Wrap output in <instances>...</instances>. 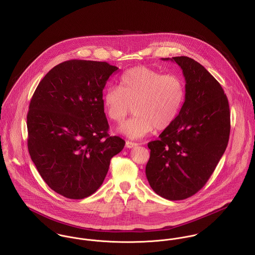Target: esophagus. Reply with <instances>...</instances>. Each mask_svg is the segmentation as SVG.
Instances as JSON below:
<instances>
[{
	"label": "esophagus",
	"instance_id": "esophagus-1",
	"mask_svg": "<svg viewBox=\"0 0 255 255\" xmlns=\"http://www.w3.org/2000/svg\"><path fill=\"white\" fill-rule=\"evenodd\" d=\"M137 145L138 144L135 143V142H131V141H127L126 142V147L127 148H134V147H136Z\"/></svg>",
	"mask_w": 255,
	"mask_h": 255
}]
</instances>
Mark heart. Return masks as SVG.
I'll list each match as a JSON object with an SVG mask.
<instances>
[{
  "instance_id": "heart-1",
  "label": "heart",
  "mask_w": 255,
  "mask_h": 255,
  "mask_svg": "<svg viewBox=\"0 0 255 255\" xmlns=\"http://www.w3.org/2000/svg\"><path fill=\"white\" fill-rule=\"evenodd\" d=\"M185 100V85L177 74H163L146 67L128 70L120 86H109L103 95V106L111 121L121 124L131 106L135 116L119 130L131 139L144 137L155 128L164 130L178 118Z\"/></svg>"
}]
</instances>
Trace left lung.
Listing matches in <instances>:
<instances>
[{"label": "left lung", "mask_w": 255, "mask_h": 255, "mask_svg": "<svg viewBox=\"0 0 255 255\" xmlns=\"http://www.w3.org/2000/svg\"><path fill=\"white\" fill-rule=\"evenodd\" d=\"M176 62L185 78V100L174 124L150 141L146 178L152 189L169 200H182L200 190L223 156L230 136L229 102L221 84L188 57Z\"/></svg>", "instance_id": "8db88e82"}]
</instances>
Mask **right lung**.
<instances>
[{"label":"right lung","mask_w":255,"mask_h":255,"mask_svg":"<svg viewBox=\"0 0 255 255\" xmlns=\"http://www.w3.org/2000/svg\"><path fill=\"white\" fill-rule=\"evenodd\" d=\"M119 69L106 62L71 60L39 82L27 114V147L49 187L70 198L93 194L125 140L110 136L103 89Z\"/></svg>","instance_id":"right-lung-1"}]
</instances>
